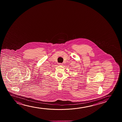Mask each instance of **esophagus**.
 I'll list each match as a JSON object with an SVG mask.
<instances>
[{"mask_svg": "<svg viewBox=\"0 0 122 122\" xmlns=\"http://www.w3.org/2000/svg\"><path fill=\"white\" fill-rule=\"evenodd\" d=\"M59 65H63V63H59Z\"/></svg>", "mask_w": 122, "mask_h": 122, "instance_id": "obj_1", "label": "esophagus"}]
</instances>
